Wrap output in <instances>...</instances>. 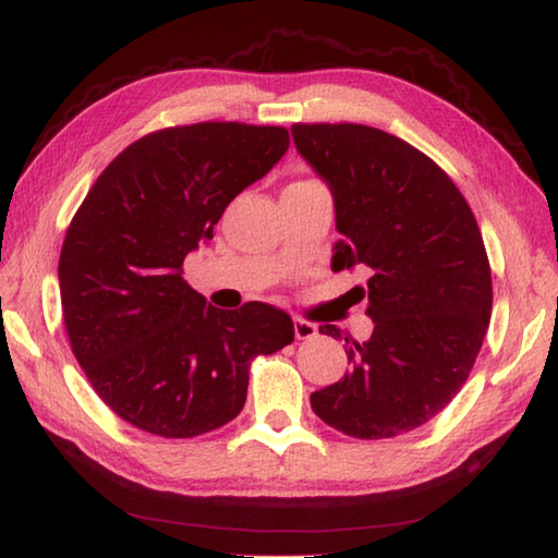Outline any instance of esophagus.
<instances>
[{
  "label": "esophagus",
  "instance_id": "obj_1",
  "mask_svg": "<svg viewBox=\"0 0 558 558\" xmlns=\"http://www.w3.org/2000/svg\"><path fill=\"white\" fill-rule=\"evenodd\" d=\"M293 335H296V340H311V338H315V335H318V325H313V323L303 320V318H296V320H293Z\"/></svg>",
  "mask_w": 558,
  "mask_h": 558
}]
</instances>
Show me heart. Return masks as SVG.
<instances>
[{
	"label": "heart",
	"mask_w": 558,
	"mask_h": 558,
	"mask_svg": "<svg viewBox=\"0 0 558 558\" xmlns=\"http://www.w3.org/2000/svg\"><path fill=\"white\" fill-rule=\"evenodd\" d=\"M296 184H306V182H296Z\"/></svg>",
	"instance_id": "b5f03b06"
}]
</instances>
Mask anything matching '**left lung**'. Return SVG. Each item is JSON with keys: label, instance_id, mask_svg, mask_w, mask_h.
<instances>
[{"label": "left lung", "instance_id": "left-lung-1", "mask_svg": "<svg viewBox=\"0 0 558 558\" xmlns=\"http://www.w3.org/2000/svg\"><path fill=\"white\" fill-rule=\"evenodd\" d=\"M291 135L332 192V269L372 275V338L344 350L352 369L311 393V408L356 439L410 433L459 393L486 338L493 287L478 223L457 184L391 133L293 123ZM320 332L340 338L335 325Z\"/></svg>", "mask_w": 558, "mask_h": 558}]
</instances>
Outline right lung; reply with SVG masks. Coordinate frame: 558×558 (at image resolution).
I'll list each match as a JSON object with an SVG mask.
<instances>
[{
  "instance_id": "add662e5",
  "label": "right lung",
  "mask_w": 558,
  "mask_h": 558,
  "mask_svg": "<svg viewBox=\"0 0 558 558\" xmlns=\"http://www.w3.org/2000/svg\"><path fill=\"white\" fill-rule=\"evenodd\" d=\"M289 150L281 125L155 131L99 174L60 252L62 318L80 366L125 423L196 437L238 417L250 362L293 342L283 311L208 306L182 279L226 206Z\"/></svg>"
}]
</instances>
